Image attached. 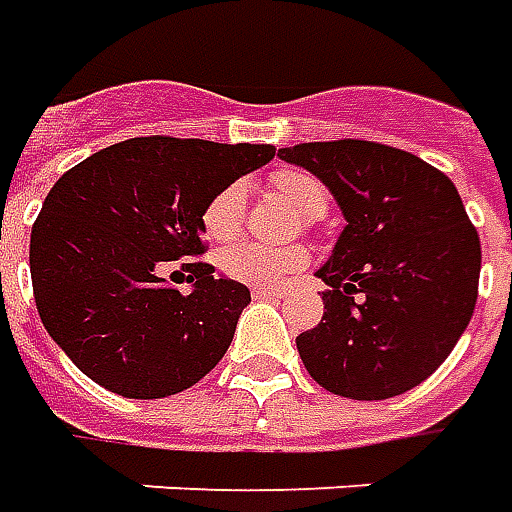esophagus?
Instances as JSON below:
<instances>
[{
    "label": "esophagus",
    "mask_w": 512,
    "mask_h": 512,
    "mask_svg": "<svg viewBox=\"0 0 512 512\" xmlns=\"http://www.w3.org/2000/svg\"><path fill=\"white\" fill-rule=\"evenodd\" d=\"M252 296L255 299H280L282 291H277V288H252Z\"/></svg>",
    "instance_id": "obj_1"
}]
</instances>
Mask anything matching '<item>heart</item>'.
<instances>
[{"mask_svg": "<svg viewBox=\"0 0 512 512\" xmlns=\"http://www.w3.org/2000/svg\"><path fill=\"white\" fill-rule=\"evenodd\" d=\"M271 185L280 194L282 202H288L302 219L313 221L324 216L327 188L313 174L296 169L277 171L271 177ZM244 207L246 196L238 182L213 194L202 213V230L207 238L219 241V244L232 241L244 224ZM305 263L307 252L302 246H260L252 241L227 246L219 255V268L224 277L244 282V285H257V288H277L285 277L296 274Z\"/></svg>", "mask_w": 512, "mask_h": 512, "instance_id": "1", "label": "heart"}]
</instances>
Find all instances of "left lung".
<instances>
[{"label":"left lung","mask_w":512,"mask_h":512,"mask_svg":"<svg viewBox=\"0 0 512 512\" xmlns=\"http://www.w3.org/2000/svg\"><path fill=\"white\" fill-rule=\"evenodd\" d=\"M327 185L346 227L316 277L318 327L296 338L307 374L346 399H391L441 366L480 285V235L455 182L421 157L371 141L280 149Z\"/></svg>","instance_id":"obj_1"}]
</instances>
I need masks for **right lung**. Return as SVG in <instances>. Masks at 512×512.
Listing matches in <instances>:
<instances>
[{
    "label": "right lung",
    "mask_w": 512,
    "mask_h": 512,
    "mask_svg": "<svg viewBox=\"0 0 512 512\" xmlns=\"http://www.w3.org/2000/svg\"><path fill=\"white\" fill-rule=\"evenodd\" d=\"M274 152L130 138L55 182L32 224V291L46 332L85 377L127 399H163L216 368L252 302L249 288L207 263H182L191 291L157 271L205 252L207 202Z\"/></svg>",
    "instance_id": "obj_1"
}]
</instances>
